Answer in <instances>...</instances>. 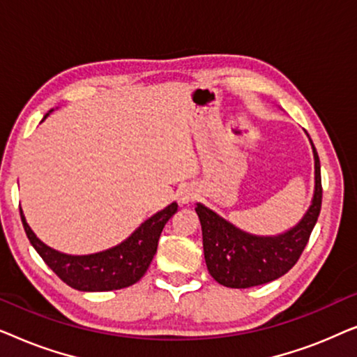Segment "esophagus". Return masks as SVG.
I'll return each instance as SVG.
<instances>
[{"label":"esophagus","instance_id":"obj_1","mask_svg":"<svg viewBox=\"0 0 357 357\" xmlns=\"http://www.w3.org/2000/svg\"><path fill=\"white\" fill-rule=\"evenodd\" d=\"M193 197H195V195H193L192 192H188V190H187V192H183L182 195H180V202H182V203H188V202H192Z\"/></svg>","mask_w":357,"mask_h":357}]
</instances>
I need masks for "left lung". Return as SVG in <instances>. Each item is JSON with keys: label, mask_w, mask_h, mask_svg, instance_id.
Instances as JSON below:
<instances>
[{"label": "left lung", "mask_w": 357, "mask_h": 357, "mask_svg": "<svg viewBox=\"0 0 357 357\" xmlns=\"http://www.w3.org/2000/svg\"><path fill=\"white\" fill-rule=\"evenodd\" d=\"M312 149L315 159L314 199L305 216L291 231L275 237L252 236L202 203L197 204L195 211L202 222L204 260L209 275L219 284L234 289L266 284L286 275L299 260L321 208L320 160L314 143Z\"/></svg>", "instance_id": "8db88e82"}]
</instances>
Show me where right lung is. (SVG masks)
<instances>
[{
	"label": "right lung",
	"mask_w": 357,
	"mask_h": 357,
	"mask_svg": "<svg viewBox=\"0 0 357 357\" xmlns=\"http://www.w3.org/2000/svg\"><path fill=\"white\" fill-rule=\"evenodd\" d=\"M47 115L43 116V120L47 119ZM177 203L169 204L162 211L146 219L126 241L109 250L92 253V255H66L53 250L32 232L22 209L21 219L32 247L63 282L77 291L100 292L123 289L144 276L158 252L160 232L169 219L177 213Z\"/></svg>",
	"instance_id": "right-lung-1"
}]
</instances>
